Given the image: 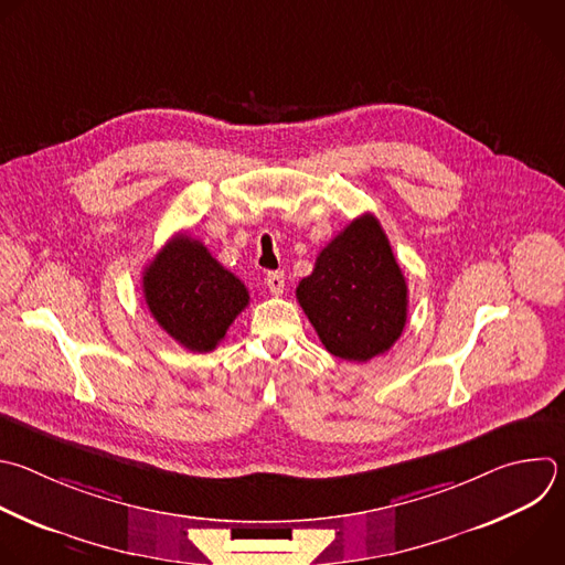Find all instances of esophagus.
Returning <instances> with one entry per match:
<instances>
[{
  "label": "esophagus",
  "instance_id": "obj_1",
  "mask_svg": "<svg viewBox=\"0 0 565 565\" xmlns=\"http://www.w3.org/2000/svg\"><path fill=\"white\" fill-rule=\"evenodd\" d=\"M284 273H268L266 275V286L270 290V295H281L284 292Z\"/></svg>",
  "mask_w": 565,
  "mask_h": 565
}]
</instances>
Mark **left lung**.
<instances>
[{
    "label": "left lung",
    "mask_w": 565,
    "mask_h": 565,
    "mask_svg": "<svg viewBox=\"0 0 565 565\" xmlns=\"http://www.w3.org/2000/svg\"><path fill=\"white\" fill-rule=\"evenodd\" d=\"M297 301L330 354L367 361L391 350L406 326L408 286L380 222L352 220L299 281Z\"/></svg>",
    "instance_id": "left-lung-1"
}]
</instances>
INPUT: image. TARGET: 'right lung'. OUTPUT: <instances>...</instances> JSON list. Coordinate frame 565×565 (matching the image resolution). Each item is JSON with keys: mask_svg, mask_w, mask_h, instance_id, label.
I'll return each instance as SVG.
<instances>
[{"mask_svg": "<svg viewBox=\"0 0 565 565\" xmlns=\"http://www.w3.org/2000/svg\"><path fill=\"white\" fill-rule=\"evenodd\" d=\"M143 297L154 321L193 352L215 350L250 301L242 279L185 233L143 268Z\"/></svg>", "mask_w": 565, "mask_h": 565, "instance_id": "1", "label": "right lung"}]
</instances>
